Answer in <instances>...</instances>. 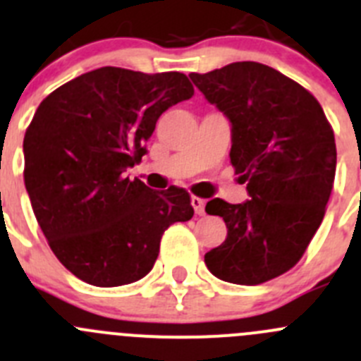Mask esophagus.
Segmentation results:
<instances>
[{
  "label": "esophagus",
  "instance_id": "34e87169",
  "mask_svg": "<svg viewBox=\"0 0 361 361\" xmlns=\"http://www.w3.org/2000/svg\"><path fill=\"white\" fill-rule=\"evenodd\" d=\"M190 203H192V207H194V212H196L197 216H203V214H204V200H201V197H197V196H192Z\"/></svg>",
  "mask_w": 361,
  "mask_h": 361
}]
</instances>
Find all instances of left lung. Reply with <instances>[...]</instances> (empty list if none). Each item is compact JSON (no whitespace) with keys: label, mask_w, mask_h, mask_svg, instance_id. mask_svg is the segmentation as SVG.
I'll list each match as a JSON object with an SVG mask.
<instances>
[{"label":"left lung","mask_w":361,"mask_h":361,"mask_svg":"<svg viewBox=\"0 0 361 361\" xmlns=\"http://www.w3.org/2000/svg\"><path fill=\"white\" fill-rule=\"evenodd\" d=\"M194 86L228 118L230 161L248 200L214 197L226 239L204 253L210 274L253 286L293 268L326 214L336 173L334 135L307 90L261 63H232L190 73Z\"/></svg>","instance_id":"8db88e82"}]
</instances>
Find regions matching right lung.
<instances>
[{"label": "right lung", "instance_id": "1", "mask_svg": "<svg viewBox=\"0 0 361 361\" xmlns=\"http://www.w3.org/2000/svg\"><path fill=\"white\" fill-rule=\"evenodd\" d=\"M194 95L187 75L104 66L63 84L28 126L25 187L55 257L100 288L140 281L165 230L194 216L187 190H152L126 169L164 111Z\"/></svg>", "mask_w": 361, "mask_h": 361}]
</instances>
